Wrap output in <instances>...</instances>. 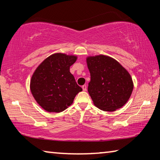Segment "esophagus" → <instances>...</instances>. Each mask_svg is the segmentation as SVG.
Masks as SVG:
<instances>
[{
  "instance_id": "34e87169",
  "label": "esophagus",
  "mask_w": 160,
  "mask_h": 160,
  "mask_svg": "<svg viewBox=\"0 0 160 160\" xmlns=\"http://www.w3.org/2000/svg\"><path fill=\"white\" fill-rule=\"evenodd\" d=\"M82 88L83 91H86V90H87V86H86L85 85H82Z\"/></svg>"
}]
</instances>
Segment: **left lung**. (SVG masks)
Returning a JSON list of instances; mask_svg holds the SVG:
<instances>
[{
	"label": "left lung",
	"instance_id": "1",
	"mask_svg": "<svg viewBox=\"0 0 160 160\" xmlns=\"http://www.w3.org/2000/svg\"><path fill=\"white\" fill-rule=\"evenodd\" d=\"M88 85L93 104L105 112H114L126 104L133 90L132 78L125 68L110 56H88Z\"/></svg>",
	"mask_w": 160,
	"mask_h": 160
}]
</instances>
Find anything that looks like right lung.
Instances as JSON below:
<instances>
[{
    "instance_id": "obj_1",
    "label": "right lung",
    "mask_w": 160,
    "mask_h": 160,
    "mask_svg": "<svg viewBox=\"0 0 160 160\" xmlns=\"http://www.w3.org/2000/svg\"><path fill=\"white\" fill-rule=\"evenodd\" d=\"M77 58L74 55L56 53L44 59L34 70L30 80L31 92L47 112L66 110L82 90L70 72V67Z\"/></svg>"
}]
</instances>
